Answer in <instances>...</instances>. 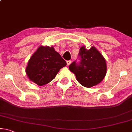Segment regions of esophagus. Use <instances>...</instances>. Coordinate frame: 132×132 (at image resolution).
Wrapping results in <instances>:
<instances>
[{
    "mask_svg": "<svg viewBox=\"0 0 132 132\" xmlns=\"http://www.w3.org/2000/svg\"><path fill=\"white\" fill-rule=\"evenodd\" d=\"M71 62H72L71 60H68V61H67V65H68V66H69V65L71 63Z\"/></svg>",
    "mask_w": 132,
    "mask_h": 132,
    "instance_id": "34e87169",
    "label": "esophagus"
}]
</instances>
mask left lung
I'll return each instance as SVG.
<instances>
[{
  "mask_svg": "<svg viewBox=\"0 0 132 132\" xmlns=\"http://www.w3.org/2000/svg\"><path fill=\"white\" fill-rule=\"evenodd\" d=\"M80 62L73 61L69 65V70L75 75L77 80L86 87L99 84L106 74L107 66L104 58L95 48L87 50L85 46L80 49Z\"/></svg>",
  "mask_w": 132,
  "mask_h": 132,
  "instance_id": "obj_1",
  "label": "left lung"
}]
</instances>
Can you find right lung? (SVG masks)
<instances>
[{
	"mask_svg": "<svg viewBox=\"0 0 132 132\" xmlns=\"http://www.w3.org/2000/svg\"><path fill=\"white\" fill-rule=\"evenodd\" d=\"M66 62L53 47L41 46L28 61L26 73L28 78L38 86L53 80Z\"/></svg>",
	"mask_w": 132,
	"mask_h": 132,
	"instance_id": "add662e5",
	"label": "right lung"
}]
</instances>
